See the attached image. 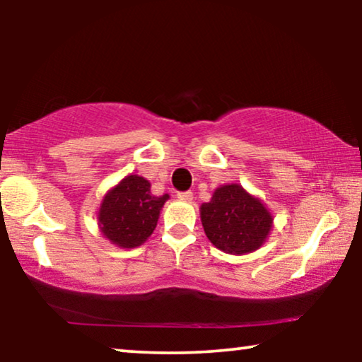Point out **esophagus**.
Segmentation results:
<instances>
[{
	"instance_id": "obj_1",
	"label": "esophagus",
	"mask_w": 362,
	"mask_h": 362,
	"mask_svg": "<svg viewBox=\"0 0 362 362\" xmlns=\"http://www.w3.org/2000/svg\"><path fill=\"white\" fill-rule=\"evenodd\" d=\"M177 199L185 201V202H191V201H192V192H191V191L177 192Z\"/></svg>"
}]
</instances>
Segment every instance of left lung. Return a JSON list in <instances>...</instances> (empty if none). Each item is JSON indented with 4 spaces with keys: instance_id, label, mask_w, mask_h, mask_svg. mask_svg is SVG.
<instances>
[{
    "instance_id": "8db88e82",
    "label": "left lung",
    "mask_w": 362,
    "mask_h": 362,
    "mask_svg": "<svg viewBox=\"0 0 362 362\" xmlns=\"http://www.w3.org/2000/svg\"><path fill=\"white\" fill-rule=\"evenodd\" d=\"M204 232L217 249L232 255L250 254L270 234L274 217L259 197L240 185L217 187L209 202L201 206Z\"/></svg>"
}]
</instances>
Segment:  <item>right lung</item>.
I'll return each mask as SVG.
<instances>
[{
  "label": "right lung",
  "mask_w": 362,
  "mask_h": 362,
  "mask_svg": "<svg viewBox=\"0 0 362 362\" xmlns=\"http://www.w3.org/2000/svg\"><path fill=\"white\" fill-rule=\"evenodd\" d=\"M150 181L130 175L103 196L98 227L105 239L122 249H135L153 234L160 211L170 196H155Z\"/></svg>",
  "instance_id": "right-lung-1"
}]
</instances>
